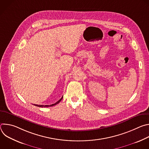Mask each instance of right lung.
<instances>
[{
	"label": "right lung",
	"mask_w": 149,
	"mask_h": 149,
	"mask_svg": "<svg viewBox=\"0 0 149 149\" xmlns=\"http://www.w3.org/2000/svg\"><path fill=\"white\" fill-rule=\"evenodd\" d=\"M63 98V96L61 97V98L59 100H58L57 102H56L55 104H51V105H37V104H34V105H35V106H37V107H52V106H54V105H56V104H58L61 100H62V99Z\"/></svg>",
	"instance_id": "right-lung-1"
}]
</instances>
